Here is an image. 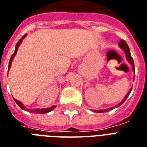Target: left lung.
<instances>
[{
	"label": "left lung",
	"mask_w": 147,
	"mask_h": 147,
	"mask_svg": "<svg viewBox=\"0 0 147 147\" xmlns=\"http://www.w3.org/2000/svg\"><path fill=\"white\" fill-rule=\"evenodd\" d=\"M119 46L120 47L121 49H123V51H124V52H125V55H126V60L129 61V63L130 64L131 66H132V68H133V71H135V65H134V62H133V58L131 57V54H130V50H129V48L128 45H127V43H126V41H124V40H122L121 39L120 41H119ZM132 88H133V87L129 89V92L127 94H126V96H125V98H123V100L121 101L120 102L119 104H117L116 106H113V107H111V108H109V109H98V110H96V109H95L94 110V112H96V113H106V112H109V111L112 110V109H113L115 108H117V107H119V106H120L122 104L126 101V99L127 98V97L129 96V95L130 94L131 91H132Z\"/></svg>",
	"instance_id": "8db88e82"
}]
</instances>
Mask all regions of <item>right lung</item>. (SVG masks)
Wrapping results in <instances>:
<instances>
[{
  "label": "right lung",
  "instance_id": "obj_1",
  "mask_svg": "<svg viewBox=\"0 0 147 147\" xmlns=\"http://www.w3.org/2000/svg\"><path fill=\"white\" fill-rule=\"evenodd\" d=\"M27 34H24V36L22 37L20 40L18 41V42L17 43L16 46H15V50H14V52L13 54H12V55H11V59H10V61H9V65H8V71H9V69H10V68H11V63H12V61H13V59H14V56L16 55L17 54V51H18V49L19 46H20V45L21 44V42H22V41H23V39L26 37ZM7 75H8V73H7ZM14 101H15V102H16L17 104H18V106L20 107V108L21 109H24V110L25 111H28V112H30V113H35V114H45V113H49V112H51V111H52L55 108L56 106H51V107H49V108H42V109H27L25 106H24V104L21 102V101H18L17 100V99H15V98H14Z\"/></svg>",
  "mask_w": 147,
  "mask_h": 147
}]
</instances>
